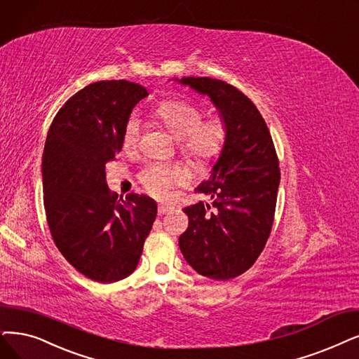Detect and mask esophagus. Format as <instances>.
Here are the masks:
<instances>
[{
	"label": "esophagus",
	"instance_id": "34e87169",
	"mask_svg": "<svg viewBox=\"0 0 359 359\" xmlns=\"http://www.w3.org/2000/svg\"><path fill=\"white\" fill-rule=\"evenodd\" d=\"M157 210H159L161 215H165L170 210V206H166V205H159V208H157Z\"/></svg>",
	"mask_w": 359,
	"mask_h": 359
}]
</instances>
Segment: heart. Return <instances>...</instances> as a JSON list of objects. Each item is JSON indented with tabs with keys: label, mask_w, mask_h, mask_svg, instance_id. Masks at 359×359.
<instances>
[{
	"label": "heart",
	"mask_w": 359,
	"mask_h": 359,
	"mask_svg": "<svg viewBox=\"0 0 359 359\" xmlns=\"http://www.w3.org/2000/svg\"><path fill=\"white\" fill-rule=\"evenodd\" d=\"M154 113L172 137L180 141V151L194 165H206L221 153L225 142V126L221 121L202 122V111L177 100L161 103ZM138 137L140 121L131 116L123 130V146H135ZM140 178L150 194L166 198L172 187L185 184L189 174L174 163H153L141 172Z\"/></svg>",
	"instance_id": "heart-1"
}]
</instances>
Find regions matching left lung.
Here are the masks:
<instances>
[{
    "mask_svg": "<svg viewBox=\"0 0 359 359\" xmlns=\"http://www.w3.org/2000/svg\"><path fill=\"white\" fill-rule=\"evenodd\" d=\"M175 82L208 95L225 126L218 161L196 189L210 197L215 210L203 202L184 209L189 228L180 249L198 274L234 278L255 264L271 233L280 185L276 149L259 110L233 85L194 76Z\"/></svg>",
    "mask_w": 359,
    "mask_h": 359,
    "instance_id": "8db88e82",
    "label": "left lung"
}]
</instances>
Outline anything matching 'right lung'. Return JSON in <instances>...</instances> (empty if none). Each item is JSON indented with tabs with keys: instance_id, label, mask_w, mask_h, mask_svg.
<instances>
[{
	"instance_id": "add662e5",
	"label": "right lung",
	"mask_w": 359,
	"mask_h": 359,
	"mask_svg": "<svg viewBox=\"0 0 359 359\" xmlns=\"http://www.w3.org/2000/svg\"><path fill=\"white\" fill-rule=\"evenodd\" d=\"M147 95L125 79L90 83L57 111L47 134L41 170L53 240L72 266L98 283L133 274L156 219L151 197L133 193L121 203L106 181L131 111Z\"/></svg>"
}]
</instances>
